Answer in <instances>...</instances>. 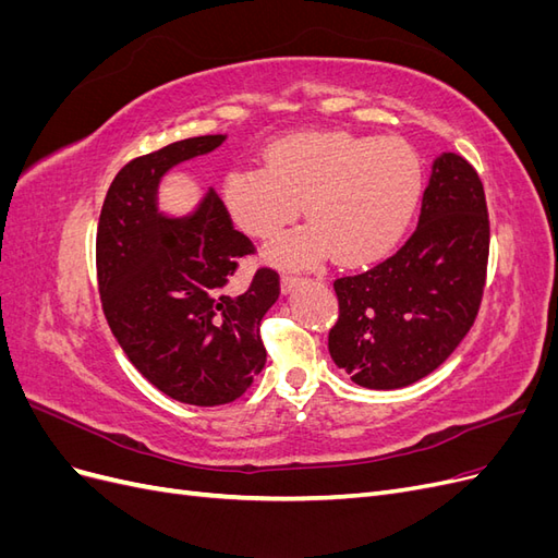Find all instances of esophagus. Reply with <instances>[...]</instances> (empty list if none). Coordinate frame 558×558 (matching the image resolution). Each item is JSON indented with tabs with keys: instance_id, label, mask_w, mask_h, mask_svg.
Here are the masks:
<instances>
[{
	"instance_id": "obj_1",
	"label": "esophagus",
	"mask_w": 558,
	"mask_h": 558,
	"mask_svg": "<svg viewBox=\"0 0 558 558\" xmlns=\"http://www.w3.org/2000/svg\"><path fill=\"white\" fill-rule=\"evenodd\" d=\"M298 283H300V277H295V275H283V277H281V293H291Z\"/></svg>"
}]
</instances>
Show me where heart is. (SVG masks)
<instances>
[{"instance_id":"b5f03b06","label":"heart","mask_w":558,"mask_h":558,"mask_svg":"<svg viewBox=\"0 0 558 558\" xmlns=\"http://www.w3.org/2000/svg\"><path fill=\"white\" fill-rule=\"evenodd\" d=\"M424 191V165L402 140L307 132L269 144L260 167H234L223 181L226 209L248 238L272 240L300 205L307 226L267 248L283 267H312L335 253L365 265L391 251Z\"/></svg>"}]
</instances>
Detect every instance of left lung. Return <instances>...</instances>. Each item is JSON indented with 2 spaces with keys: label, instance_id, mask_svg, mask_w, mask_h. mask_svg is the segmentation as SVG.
<instances>
[{
  "label": "left lung",
  "instance_id": "8db88e82",
  "mask_svg": "<svg viewBox=\"0 0 558 558\" xmlns=\"http://www.w3.org/2000/svg\"><path fill=\"white\" fill-rule=\"evenodd\" d=\"M488 242L477 170L456 154L440 156L410 240L365 272L335 279V365L375 391L410 386L440 367L480 314Z\"/></svg>",
  "mask_w": 558,
  "mask_h": 558
}]
</instances>
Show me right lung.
I'll return each instance as SVG.
<instances>
[{"instance_id": "1", "label": "right lung", "mask_w": 558, "mask_h": 558, "mask_svg": "<svg viewBox=\"0 0 558 558\" xmlns=\"http://www.w3.org/2000/svg\"><path fill=\"white\" fill-rule=\"evenodd\" d=\"M226 142L205 134L130 160L111 181L97 223V289L130 363L158 391L216 408L246 393L263 365L260 320L279 298V275L258 267L232 289L256 253L216 191L193 216L162 218L156 191L174 165Z\"/></svg>"}]
</instances>
